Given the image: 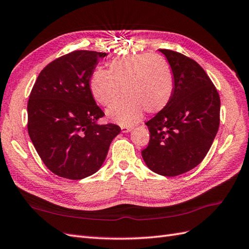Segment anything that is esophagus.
Returning <instances> with one entry per match:
<instances>
[{
	"mask_svg": "<svg viewBox=\"0 0 249 249\" xmlns=\"http://www.w3.org/2000/svg\"><path fill=\"white\" fill-rule=\"evenodd\" d=\"M121 130H122L124 134H126V132H129L132 130V126H122L121 127Z\"/></svg>",
	"mask_w": 249,
	"mask_h": 249,
	"instance_id": "esophagus-1",
	"label": "esophagus"
}]
</instances>
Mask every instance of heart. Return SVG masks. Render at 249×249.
Listing matches in <instances>:
<instances>
[{
	"label": "heart",
	"mask_w": 249,
	"mask_h": 249,
	"mask_svg": "<svg viewBox=\"0 0 249 249\" xmlns=\"http://www.w3.org/2000/svg\"><path fill=\"white\" fill-rule=\"evenodd\" d=\"M174 75L162 56L141 54L120 57L108 66V72L96 70L91 75L90 90L104 107L112 106L124 91L125 98L110 107L109 120L131 125L147 113H158L169 105L174 93Z\"/></svg>",
	"instance_id": "obj_1"
}]
</instances>
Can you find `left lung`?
Segmentation results:
<instances>
[{
    "label": "left lung",
    "mask_w": 249,
    "mask_h": 249,
    "mask_svg": "<svg viewBox=\"0 0 249 249\" xmlns=\"http://www.w3.org/2000/svg\"><path fill=\"white\" fill-rule=\"evenodd\" d=\"M174 75V93L162 111L146 122L151 139L142 158L151 171L177 176L206 157L219 126L221 101L204 69L193 59L159 50Z\"/></svg>",
    "instance_id": "left-lung-1"
}]
</instances>
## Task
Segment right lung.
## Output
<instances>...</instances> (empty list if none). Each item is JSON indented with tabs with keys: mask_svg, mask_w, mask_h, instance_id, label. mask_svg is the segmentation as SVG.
<instances>
[{
	"mask_svg": "<svg viewBox=\"0 0 249 249\" xmlns=\"http://www.w3.org/2000/svg\"><path fill=\"white\" fill-rule=\"evenodd\" d=\"M106 53L75 51L40 72L27 104V129L46 167L79 180L101 169L121 128L100 124L104 112L90 90V78Z\"/></svg>",
	"mask_w": 249,
	"mask_h": 249,
	"instance_id": "obj_1",
	"label": "right lung"
}]
</instances>
